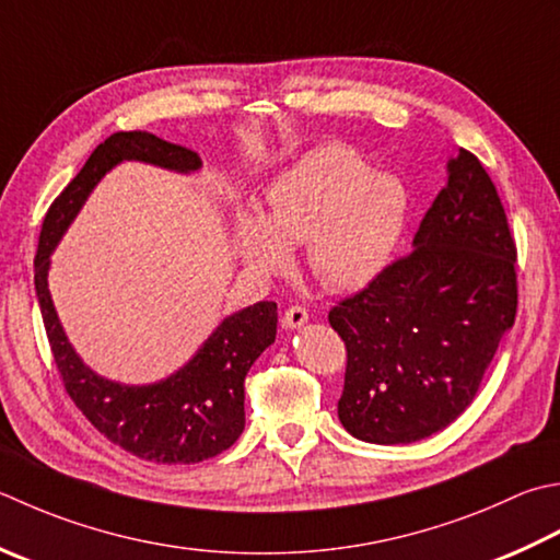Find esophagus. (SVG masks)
<instances>
[{"mask_svg":"<svg viewBox=\"0 0 560 560\" xmlns=\"http://www.w3.org/2000/svg\"><path fill=\"white\" fill-rule=\"evenodd\" d=\"M308 323V311L301 308V305H291V308L281 315V325L287 327V330H299Z\"/></svg>","mask_w":560,"mask_h":560,"instance_id":"34e87169","label":"esophagus"}]
</instances>
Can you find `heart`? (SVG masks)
Instances as JSON below:
<instances>
[{
	"mask_svg": "<svg viewBox=\"0 0 560 560\" xmlns=\"http://www.w3.org/2000/svg\"><path fill=\"white\" fill-rule=\"evenodd\" d=\"M410 215V194L390 172H371L354 150L317 148L279 172L265 215L240 211L233 240L245 267L277 277L303 245L305 265L323 287L359 291L390 265Z\"/></svg>",
	"mask_w": 560,
	"mask_h": 560,
	"instance_id": "heart-1",
	"label": "heart"
}]
</instances>
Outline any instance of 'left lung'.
I'll return each instance as SVG.
<instances>
[{
	"instance_id": "left-lung-1",
	"label": "left lung",
	"mask_w": 560,
	"mask_h": 560,
	"mask_svg": "<svg viewBox=\"0 0 560 560\" xmlns=\"http://www.w3.org/2000/svg\"><path fill=\"white\" fill-rule=\"evenodd\" d=\"M517 247L483 164L468 150L393 261L330 311L347 371L337 415L369 444H410L442 432L474 402L517 313Z\"/></svg>"
}]
</instances>
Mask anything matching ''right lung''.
Listing matches in <instances>:
<instances>
[{
  "instance_id": "1",
  "label": "right lung",
  "mask_w": 560,
  "mask_h": 560,
  "mask_svg": "<svg viewBox=\"0 0 560 560\" xmlns=\"http://www.w3.org/2000/svg\"><path fill=\"white\" fill-rule=\"evenodd\" d=\"M120 162H145L179 174L201 170L194 150L145 130H120L106 138L43 218L33 261L43 325L65 390L106 440L145 462L199 464L233 446L245 430V376L277 339V303L259 301L223 317L199 352L162 381L130 386L86 366L65 335L50 299V255L94 186Z\"/></svg>"
}]
</instances>
